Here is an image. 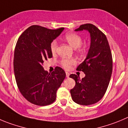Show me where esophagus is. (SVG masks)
Instances as JSON below:
<instances>
[{"label": "esophagus", "instance_id": "34e87169", "mask_svg": "<svg viewBox=\"0 0 128 128\" xmlns=\"http://www.w3.org/2000/svg\"><path fill=\"white\" fill-rule=\"evenodd\" d=\"M66 77L67 78L70 77V74L69 73V72H66Z\"/></svg>", "mask_w": 128, "mask_h": 128}]
</instances>
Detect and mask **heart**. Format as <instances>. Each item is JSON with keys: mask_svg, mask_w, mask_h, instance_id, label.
Listing matches in <instances>:
<instances>
[{"mask_svg": "<svg viewBox=\"0 0 128 128\" xmlns=\"http://www.w3.org/2000/svg\"><path fill=\"white\" fill-rule=\"evenodd\" d=\"M65 40L69 43L70 45L74 48H78L80 50L84 49V46L82 45V38L80 35L74 33H67L65 35ZM58 43L57 40H54L50 45L51 52L53 54L56 53L57 51ZM76 63V60L72 58H62L60 61V64L65 69H69L72 65Z\"/></svg>", "mask_w": 128, "mask_h": 128, "instance_id": "heart-1", "label": "heart"}]
</instances>
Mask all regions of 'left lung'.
<instances>
[{
  "label": "left lung",
  "instance_id": "left-lung-1",
  "mask_svg": "<svg viewBox=\"0 0 128 128\" xmlns=\"http://www.w3.org/2000/svg\"><path fill=\"white\" fill-rule=\"evenodd\" d=\"M83 30L90 34L91 43L86 57L76 70L83 71L85 76L80 79L74 74L70 75L76 82L70 92L75 103L88 106L98 102L106 94L112 72V57L104 33L90 23L81 25L75 31Z\"/></svg>",
  "mask_w": 128,
  "mask_h": 128
}]
</instances>
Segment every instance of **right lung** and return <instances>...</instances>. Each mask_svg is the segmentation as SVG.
<instances>
[{"label":"right lung","instance_id":"obj_1","mask_svg":"<svg viewBox=\"0 0 128 128\" xmlns=\"http://www.w3.org/2000/svg\"><path fill=\"white\" fill-rule=\"evenodd\" d=\"M64 28L50 30L38 25L27 28L19 37L14 50V71L18 87L28 102L45 106L53 103L66 78L60 67L48 73L42 65L52 58L51 43Z\"/></svg>","mask_w":128,"mask_h":128}]
</instances>
